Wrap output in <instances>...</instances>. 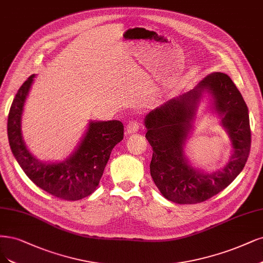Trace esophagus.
<instances>
[{"instance_id": "1", "label": "esophagus", "mask_w": 263, "mask_h": 263, "mask_svg": "<svg viewBox=\"0 0 263 263\" xmlns=\"http://www.w3.org/2000/svg\"><path fill=\"white\" fill-rule=\"evenodd\" d=\"M140 127V122L138 121H130L127 126H126V134L130 135V134H135L139 130Z\"/></svg>"}]
</instances>
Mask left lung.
I'll return each mask as SVG.
<instances>
[{"label":"left lung","mask_w":263,"mask_h":263,"mask_svg":"<svg viewBox=\"0 0 263 263\" xmlns=\"http://www.w3.org/2000/svg\"><path fill=\"white\" fill-rule=\"evenodd\" d=\"M204 91L212 95L215 109L222 117L233 146L228 164L210 175L190 167L182 151ZM144 125L146 138L153 150L151 177L160 193L175 203H199L222 192L242 171L250 152L248 107L232 79L223 73L208 75L195 89L152 110Z\"/></svg>","instance_id":"1"}]
</instances>
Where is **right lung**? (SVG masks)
Wrapping results in <instances>:
<instances>
[{
  "label": "right lung",
  "instance_id": "obj_1",
  "mask_svg": "<svg viewBox=\"0 0 263 263\" xmlns=\"http://www.w3.org/2000/svg\"><path fill=\"white\" fill-rule=\"evenodd\" d=\"M34 75L18 90L7 121V136L13 155L32 182L50 195L74 201L91 195L103 175L115 144L124 138V125L120 121L90 122L75 152L59 163H44L26 148L22 136V115Z\"/></svg>",
  "mask_w": 263,
  "mask_h": 263
}]
</instances>
